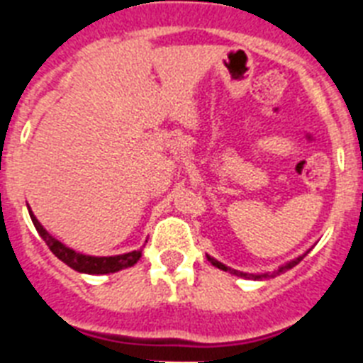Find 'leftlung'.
I'll return each mask as SVG.
<instances>
[{
	"label": "left lung",
	"mask_w": 363,
	"mask_h": 363,
	"mask_svg": "<svg viewBox=\"0 0 363 363\" xmlns=\"http://www.w3.org/2000/svg\"><path fill=\"white\" fill-rule=\"evenodd\" d=\"M305 256V254H303ZM303 256H299V258H296V259H292V262H288L286 265H282V267H279V269L277 271H273V273H264V275H247V273H241V271H235V269H232V267H226V265L224 264H220V262H216L215 258H211V256H207V259H209L211 264L215 265V267H218V269H222V271H230V273H233V275H238V277H247V279H267V277H275V275H279V273H284V271L286 269H292L294 265H298L299 262H301V259H303Z\"/></svg>",
	"instance_id": "obj_1"
}]
</instances>
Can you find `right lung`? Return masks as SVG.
<instances>
[{
	"instance_id": "right-lung-1",
	"label": "right lung",
	"mask_w": 363,
	"mask_h": 363,
	"mask_svg": "<svg viewBox=\"0 0 363 363\" xmlns=\"http://www.w3.org/2000/svg\"><path fill=\"white\" fill-rule=\"evenodd\" d=\"M31 222L35 226L37 233L41 235L43 241L47 242V247L50 248V252L58 259H62L65 265H69L71 269L79 271V273H88V275H107V273H116V271L131 267L137 264V259L141 258L143 248L139 250H131L128 254H118V256H86V254L75 252L73 248H67L64 242H60L58 239H54L45 228L39 224L33 213L30 211Z\"/></svg>"
}]
</instances>
